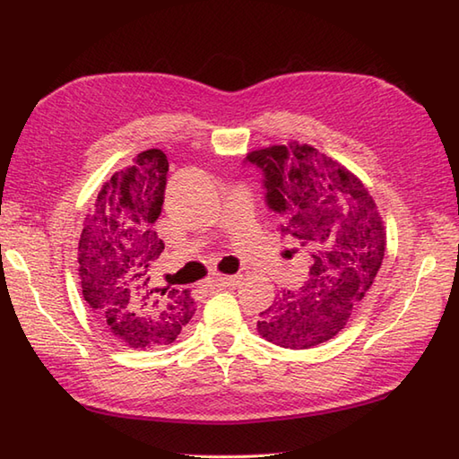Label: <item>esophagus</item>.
Here are the masks:
<instances>
[{
    "label": "esophagus",
    "mask_w": 459,
    "mask_h": 459,
    "mask_svg": "<svg viewBox=\"0 0 459 459\" xmlns=\"http://www.w3.org/2000/svg\"><path fill=\"white\" fill-rule=\"evenodd\" d=\"M239 281H241V275H226V277H216L212 283L218 289H228V287H236Z\"/></svg>",
    "instance_id": "esophagus-1"
}]
</instances>
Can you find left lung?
Listing matches in <instances>:
<instances>
[{
	"label": "left lung",
	"mask_w": 459,
	"mask_h": 459,
	"mask_svg": "<svg viewBox=\"0 0 459 459\" xmlns=\"http://www.w3.org/2000/svg\"><path fill=\"white\" fill-rule=\"evenodd\" d=\"M247 162L264 172L277 231L311 257L299 291H281L259 313L257 333L283 349H311L347 326L385 259L380 212L357 176L308 144L259 148Z\"/></svg>",
	"instance_id": "1"
}]
</instances>
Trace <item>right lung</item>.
Listing matches in <instances>:
<instances>
[{"label":"right lung","mask_w":459,"mask_h":459,"mask_svg":"<svg viewBox=\"0 0 459 459\" xmlns=\"http://www.w3.org/2000/svg\"><path fill=\"white\" fill-rule=\"evenodd\" d=\"M168 158L158 148L102 186L79 239L82 297L112 339L130 349L176 341L195 313L190 289L152 277L164 249L154 221L162 212Z\"/></svg>","instance_id":"add662e5"}]
</instances>
